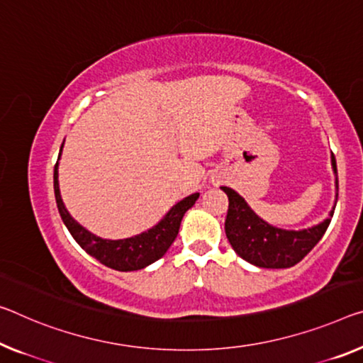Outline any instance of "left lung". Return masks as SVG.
<instances>
[{
    "mask_svg": "<svg viewBox=\"0 0 363 363\" xmlns=\"http://www.w3.org/2000/svg\"><path fill=\"white\" fill-rule=\"evenodd\" d=\"M331 165L336 177L337 203L339 182L334 154H331ZM220 189L228 198L225 235L233 252L250 264L267 267V269H284V267H292L300 263L325 235L334 209H336V203H334L330 217L313 227L302 228V230H286L261 219L235 189L227 186H222Z\"/></svg>",
    "mask_w": 363,
    "mask_h": 363,
    "instance_id": "8db88e82",
    "label": "left lung"
}]
</instances>
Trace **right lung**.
<instances>
[{
    "instance_id": "1",
    "label": "right lung",
    "mask_w": 363,
    "mask_h": 363,
    "mask_svg": "<svg viewBox=\"0 0 363 363\" xmlns=\"http://www.w3.org/2000/svg\"><path fill=\"white\" fill-rule=\"evenodd\" d=\"M63 144H61V149H63ZM58 160L53 170V188L61 219H63L66 228H68L72 238L76 240L77 245H79L82 250H86L89 255H92L94 258L99 259L102 264L116 271H138L152 264L154 261H157L159 258H162L178 235V228H180L183 216H185L186 211L191 208L199 198V193H193L189 194V196L183 198L182 201H178L174 208H172L157 224L152 228H149V230L139 233V235L121 240L100 238L86 230L81 224H77L68 213V209L65 208V203L60 194Z\"/></svg>"
}]
</instances>
